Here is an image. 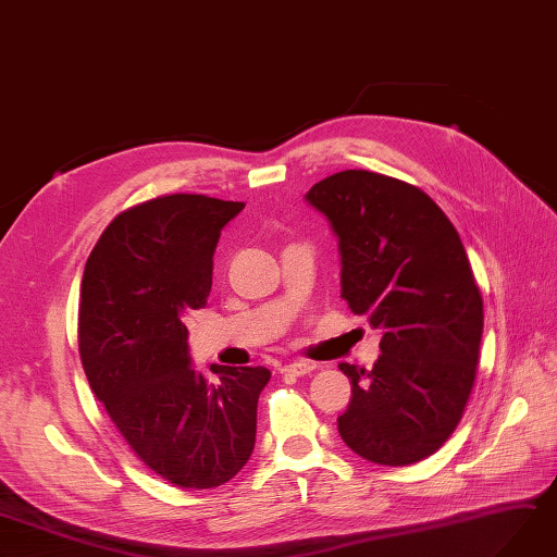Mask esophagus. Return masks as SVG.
I'll list each match as a JSON object with an SVG mask.
<instances>
[{
    "instance_id": "obj_1",
    "label": "esophagus",
    "mask_w": 557,
    "mask_h": 557,
    "mask_svg": "<svg viewBox=\"0 0 557 557\" xmlns=\"http://www.w3.org/2000/svg\"><path fill=\"white\" fill-rule=\"evenodd\" d=\"M315 370V363H309V360H299V363H288L283 366V374H293V377H305V374H311Z\"/></svg>"
}]
</instances>
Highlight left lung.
<instances>
[{"mask_svg":"<svg viewBox=\"0 0 557 557\" xmlns=\"http://www.w3.org/2000/svg\"><path fill=\"white\" fill-rule=\"evenodd\" d=\"M307 201L339 238L342 297L382 330L372 370L339 366L342 441L372 463L422 461L457 429L478 370L483 297L461 238L429 194L382 173H335Z\"/></svg>","mask_w":557,"mask_h":557,"instance_id":"8db88e82","label":"left lung"}]
</instances>
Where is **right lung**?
Returning a JSON list of instances; mask_svg holds the SVG:
<instances>
[{
    "mask_svg": "<svg viewBox=\"0 0 557 557\" xmlns=\"http://www.w3.org/2000/svg\"><path fill=\"white\" fill-rule=\"evenodd\" d=\"M244 210L206 194H163L122 210L84 269L79 356L94 394L147 469L213 490L255 447L267 368L189 366L185 313L206 305L224 224Z\"/></svg>",
    "mask_w": 557,
    "mask_h": 557,
    "instance_id": "right-lung-1",
    "label": "right lung"
}]
</instances>
